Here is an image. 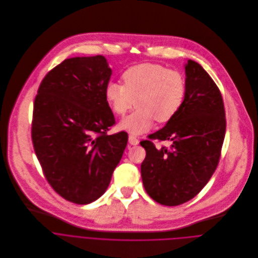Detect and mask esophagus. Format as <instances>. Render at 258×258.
<instances>
[{
	"label": "esophagus",
	"instance_id": "esophagus-1",
	"mask_svg": "<svg viewBox=\"0 0 258 258\" xmlns=\"http://www.w3.org/2000/svg\"><path fill=\"white\" fill-rule=\"evenodd\" d=\"M128 143H130L131 145H133V146H137V145H139L140 141H139L135 136L130 135V136H128Z\"/></svg>",
	"mask_w": 258,
	"mask_h": 258
}]
</instances>
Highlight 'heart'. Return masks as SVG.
<instances>
[{
	"label": "heart",
	"mask_w": 258,
	"mask_h": 258,
	"mask_svg": "<svg viewBox=\"0 0 258 258\" xmlns=\"http://www.w3.org/2000/svg\"><path fill=\"white\" fill-rule=\"evenodd\" d=\"M123 85L110 81L104 89L111 111L124 115L134 104L137 109L119 124V128L139 136L149 132L155 120L160 123L172 119L183 105L186 80L177 70L158 63L133 66L121 76Z\"/></svg>",
	"instance_id": "1"
}]
</instances>
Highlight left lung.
<instances>
[{
    "mask_svg": "<svg viewBox=\"0 0 258 258\" xmlns=\"http://www.w3.org/2000/svg\"><path fill=\"white\" fill-rule=\"evenodd\" d=\"M186 95L178 113L149 136L171 141L170 149L141 142L146 158L141 173L147 194L163 206L174 207L194 199L209 182L218 166L226 133L222 94L204 68L188 59Z\"/></svg>",
    "mask_w": 258,
    "mask_h": 258,
    "instance_id": "obj_1",
    "label": "left lung"
}]
</instances>
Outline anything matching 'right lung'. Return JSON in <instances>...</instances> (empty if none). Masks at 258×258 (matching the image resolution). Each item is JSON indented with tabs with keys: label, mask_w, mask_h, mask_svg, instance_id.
<instances>
[{
	"label": "right lung",
	"mask_w": 258,
	"mask_h": 258,
	"mask_svg": "<svg viewBox=\"0 0 258 258\" xmlns=\"http://www.w3.org/2000/svg\"><path fill=\"white\" fill-rule=\"evenodd\" d=\"M112 74L103 55L67 58L43 78L31 137L43 174L64 200L87 205L107 189L127 144L108 136L115 123L104 89Z\"/></svg>",
	"instance_id": "add662e5"
}]
</instances>
